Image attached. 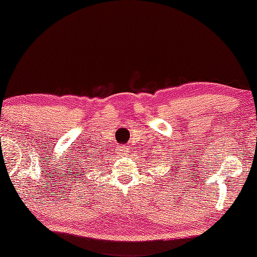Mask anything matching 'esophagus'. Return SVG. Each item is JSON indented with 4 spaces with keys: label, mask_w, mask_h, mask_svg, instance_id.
<instances>
[{
    "label": "esophagus",
    "mask_w": 257,
    "mask_h": 257,
    "mask_svg": "<svg viewBox=\"0 0 257 257\" xmlns=\"http://www.w3.org/2000/svg\"><path fill=\"white\" fill-rule=\"evenodd\" d=\"M119 152H120V155H128V152H129V147L128 146H125V145H122L119 147Z\"/></svg>",
    "instance_id": "esophagus-1"
}]
</instances>
